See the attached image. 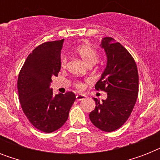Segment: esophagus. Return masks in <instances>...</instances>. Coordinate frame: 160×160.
Returning a JSON list of instances; mask_svg holds the SVG:
<instances>
[{"label":"esophagus","mask_w":160,"mask_h":160,"mask_svg":"<svg viewBox=\"0 0 160 160\" xmlns=\"http://www.w3.org/2000/svg\"><path fill=\"white\" fill-rule=\"evenodd\" d=\"M85 98H86V95H82V94L76 95V100H84V99H85Z\"/></svg>","instance_id":"obj_1"}]
</instances>
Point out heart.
<instances>
[{
  "label": "heart",
  "instance_id": "b5f03b06",
  "mask_svg": "<svg viewBox=\"0 0 160 160\" xmlns=\"http://www.w3.org/2000/svg\"><path fill=\"white\" fill-rule=\"evenodd\" d=\"M76 53L80 55V58L85 61L88 65H95V63L98 61L99 59V55H98L97 51H95V49L93 48L92 46L87 44H82L77 47L76 49ZM66 58L64 57L61 58V66L65 67L66 65ZM75 86L78 89H83L84 85L81 82H77L75 84Z\"/></svg>",
  "mask_w": 160,
  "mask_h": 160
}]
</instances>
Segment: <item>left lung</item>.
Here are the masks:
<instances>
[{
	"label": "left lung",
	"mask_w": 160,
	"mask_h": 160,
	"mask_svg": "<svg viewBox=\"0 0 160 160\" xmlns=\"http://www.w3.org/2000/svg\"><path fill=\"white\" fill-rule=\"evenodd\" d=\"M100 46L105 51L107 63L95 89L105 90L107 99L101 102L94 99L96 106L90 113V119L100 130L112 132L126 122L134 109L139 92V75L135 61L121 44L105 37Z\"/></svg>",
	"instance_id": "1"
}]
</instances>
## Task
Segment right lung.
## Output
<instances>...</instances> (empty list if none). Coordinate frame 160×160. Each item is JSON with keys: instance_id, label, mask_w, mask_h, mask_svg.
<instances>
[{"instance_id": "1", "label": "right lung", "mask_w": 160, "mask_h": 160, "mask_svg": "<svg viewBox=\"0 0 160 160\" xmlns=\"http://www.w3.org/2000/svg\"><path fill=\"white\" fill-rule=\"evenodd\" d=\"M64 40L41 44L26 58L18 76L17 89L24 114L34 127L51 133L63 126L75 100L73 92L54 95L51 78L60 70Z\"/></svg>"}]
</instances>
